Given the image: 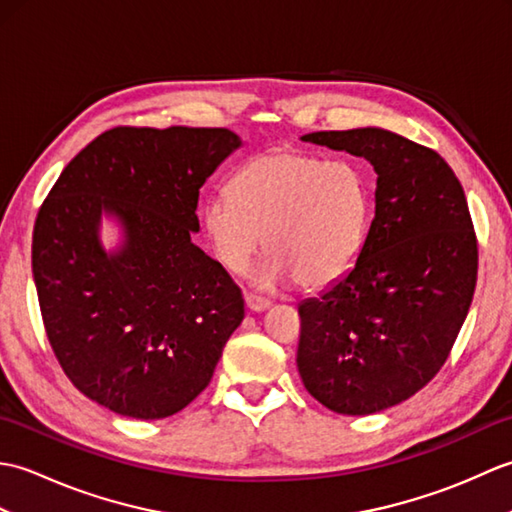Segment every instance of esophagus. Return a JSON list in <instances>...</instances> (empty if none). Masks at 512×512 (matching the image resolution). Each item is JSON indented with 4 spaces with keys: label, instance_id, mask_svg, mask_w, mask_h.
Segmentation results:
<instances>
[{
    "label": "esophagus",
    "instance_id": "esophagus-1",
    "mask_svg": "<svg viewBox=\"0 0 512 512\" xmlns=\"http://www.w3.org/2000/svg\"><path fill=\"white\" fill-rule=\"evenodd\" d=\"M244 303H246V308L250 310V312H264V310H268L270 308V301L268 299H264V297H257V295H244Z\"/></svg>",
    "mask_w": 512,
    "mask_h": 512
}]
</instances>
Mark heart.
Segmentation results:
<instances>
[{
    "label": "heart",
    "mask_w": 512,
    "mask_h": 512,
    "mask_svg": "<svg viewBox=\"0 0 512 512\" xmlns=\"http://www.w3.org/2000/svg\"><path fill=\"white\" fill-rule=\"evenodd\" d=\"M369 182L350 160L273 149L250 158L228 191L202 204V228L228 270H244L257 248L268 257L253 284L273 290L297 279L306 290L339 281L361 253Z\"/></svg>",
    "instance_id": "heart-1"
}]
</instances>
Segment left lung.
Wrapping results in <instances>:
<instances>
[{
  "mask_svg": "<svg viewBox=\"0 0 512 512\" xmlns=\"http://www.w3.org/2000/svg\"><path fill=\"white\" fill-rule=\"evenodd\" d=\"M376 171L356 262L299 303L297 367L321 405L369 416L411 398L447 361L469 314L477 242L460 180L436 151L383 127L312 132Z\"/></svg>",
  "mask_w": 512,
  "mask_h": 512,
  "instance_id": "1",
  "label": "left lung"
}]
</instances>
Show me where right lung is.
Masks as SVG:
<instances>
[{"instance_id":"right-lung-1","label":"right lung","mask_w":512,"mask_h":512,"mask_svg":"<svg viewBox=\"0 0 512 512\" xmlns=\"http://www.w3.org/2000/svg\"><path fill=\"white\" fill-rule=\"evenodd\" d=\"M242 147L228 129L116 127L54 182L32 233L48 341L74 387L158 420L211 383L244 319L242 292L191 242L206 178ZM119 228L102 244V220Z\"/></svg>"}]
</instances>
